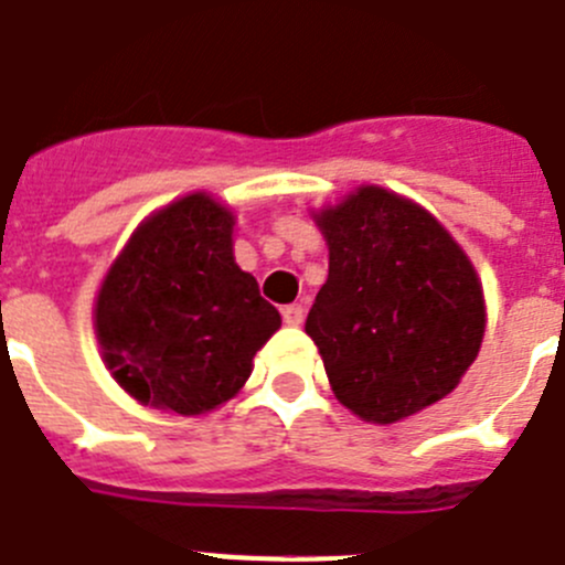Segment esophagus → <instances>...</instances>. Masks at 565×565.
Masks as SVG:
<instances>
[{
	"label": "esophagus",
	"instance_id": "1",
	"mask_svg": "<svg viewBox=\"0 0 565 565\" xmlns=\"http://www.w3.org/2000/svg\"><path fill=\"white\" fill-rule=\"evenodd\" d=\"M302 319H305L302 305H286V308H282V322H286L288 328H299Z\"/></svg>",
	"mask_w": 565,
	"mask_h": 565
}]
</instances>
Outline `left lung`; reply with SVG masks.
<instances>
[{"instance_id": "8db88e82", "label": "left lung", "mask_w": 565, "mask_h": 565, "mask_svg": "<svg viewBox=\"0 0 565 565\" xmlns=\"http://www.w3.org/2000/svg\"><path fill=\"white\" fill-rule=\"evenodd\" d=\"M313 221L330 268L305 333L335 401L390 426L451 395L488 324L465 248L426 206L377 184H361Z\"/></svg>"}]
</instances>
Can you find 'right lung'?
I'll return each instance as SVG.
<instances>
[{"label": "right lung", "mask_w": 565, "mask_h": 565, "mask_svg": "<svg viewBox=\"0 0 565 565\" xmlns=\"http://www.w3.org/2000/svg\"><path fill=\"white\" fill-rule=\"evenodd\" d=\"M235 212L188 193L131 232L97 288L95 335L111 377L134 401L199 417L252 375L282 319L235 263Z\"/></svg>", "instance_id": "1"}]
</instances>
